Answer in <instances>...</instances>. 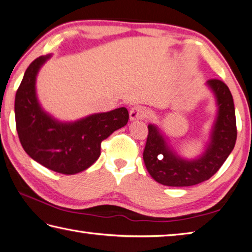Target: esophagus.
<instances>
[{"instance_id": "obj_1", "label": "esophagus", "mask_w": 252, "mask_h": 252, "mask_svg": "<svg viewBox=\"0 0 252 252\" xmlns=\"http://www.w3.org/2000/svg\"><path fill=\"white\" fill-rule=\"evenodd\" d=\"M147 117V110L142 106H135L130 110L131 120H142Z\"/></svg>"}]
</instances>
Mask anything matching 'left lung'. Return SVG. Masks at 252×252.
Masks as SVG:
<instances>
[{
    "label": "left lung",
    "mask_w": 252,
    "mask_h": 252,
    "mask_svg": "<svg viewBox=\"0 0 252 252\" xmlns=\"http://www.w3.org/2000/svg\"><path fill=\"white\" fill-rule=\"evenodd\" d=\"M219 106L218 119L212 131L211 143L200 158L186 160L167 145L158 129L149 126L143 159L150 175L157 182L169 187H190L209 180L218 172L234 150L237 139L234 100L228 86L216 78L208 81Z\"/></svg>",
    "instance_id": "1"
}]
</instances>
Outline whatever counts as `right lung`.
Wrapping results in <instances>:
<instances>
[{"label": "right lung", "mask_w": 252, "mask_h": 252, "mask_svg": "<svg viewBox=\"0 0 252 252\" xmlns=\"http://www.w3.org/2000/svg\"><path fill=\"white\" fill-rule=\"evenodd\" d=\"M47 57L33 60L24 74L15 97V121L25 152L46 168L64 175L87 169L100 156L101 142L125 126L129 112L125 107L92 115L73 123H62L39 106L34 83Z\"/></svg>", "instance_id": "1"}]
</instances>
